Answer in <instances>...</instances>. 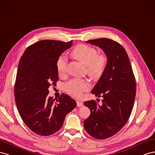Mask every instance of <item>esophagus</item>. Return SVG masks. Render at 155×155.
<instances>
[{
    "mask_svg": "<svg viewBox=\"0 0 155 155\" xmlns=\"http://www.w3.org/2000/svg\"><path fill=\"white\" fill-rule=\"evenodd\" d=\"M77 107H81L82 106H83V103L81 102V101H77Z\"/></svg>",
    "mask_w": 155,
    "mask_h": 155,
    "instance_id": "1",
    "label": "esophagus"
}]
</instances>
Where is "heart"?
I'll list each match as a JSON object with an SVG mask.
<instances>
[{
	"instance_id": "1",
	"label": "heart",
	"mask_w": 155,
	"mask_h": 155,
	"mask_svg": "<svg viewBox=\"0 0 155 155\" xmlns=\"http://www.w3.org/2000/svg\"><path fill=\"white\" fill-rule=\"evenodd\" d=\"M73 54L86 65L87 73L91 77L99 78L103 74L107 65V57L104 54H98V52L95 48L86 45H80L74 48ZM67 65V57L64 54L60 55L56 61L57 71L60 75L65 73ZM65 87L69 94L79 97L82 92L89 90L90 84L85 79L75 78L69 81Z\"/></svg>"
}]
</instances>
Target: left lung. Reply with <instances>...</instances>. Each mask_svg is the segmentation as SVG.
I'll return each mask as SVG.
<instances>
[{"label":"left lung","instance_id":"left-lung-1","mask_svg":"<svg viewBox=\"0 0 155 155\" xmlns=\"http://www.w3.org/2000/svg\"><path fill=\"white\" fill-rule=\"evenodd\" d=\"M86 42L101 48L108 60L103 74L91 91L103 97L102 105L94 100L84 103L91 112L84 121L85 130L94 138L103 140L116 134L127 122L134 106L136 81L129 56L120 44L107 38Z\"/></svg>","mask_w":155,"mask_h":155}]
</instances>
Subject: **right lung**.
Masks as SVG:
<instances>
[{
	"mask_svg": "<svg viewBox=\"0 0 155 155\" xmlns=\"http://www.w3.org/2000/svg\"><path fill=\"white\" fill-rule=\"evenodd\" d=\"M73 41H39L21 56L14 88L15 103L21 119L29 129L41 136L60 129L76 101L65 94L58 99L48 96V87L58 80L56 61L73 45Z\"/></svg>",
	"mask_w": 155,
	"mask_h": 155,
	"instance_id": "right-lung-1",
	"label": "right lung"
}]
</instances>
